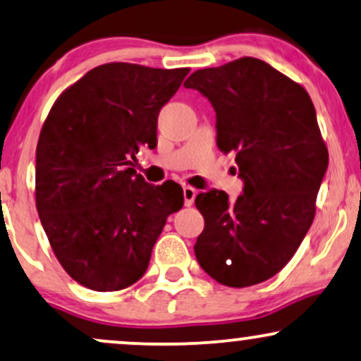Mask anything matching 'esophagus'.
Masks as SVG:
<instances>
[{
    "label": "esophagus",
    "mask_w": 361,
    "mask_h": 361,
    "mask_svg": "<svg viewBox=\"0 0 361 361\" xmlns=\"http://www.w3.org/2000/svg\"><path fill=\"white\" fill-rule=\"evenodd\" d=\"M195 197H197V190L192 188V186H185V188H183L185 207H192L193 202H195Z\"/></svg>",
    "instance_id": "obj_1"
}]
</instances>
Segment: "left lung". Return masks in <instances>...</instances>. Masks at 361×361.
I'll return each instance as SVG.
<instances>
[{"instance_id":"1","label":"left lung","mask_w":361,"mask_h":361,"mask_svg":"<svg viewBox=\"0 0 361 361\" xmlns=\"http://www.w3.org/2000/svg\"><path fill=\"white\" fill-rule=\"evenodd\" d=\"M210 101L216 146L235 154L244 190L200 193L205 228L195 244L216 282L247 288L276 276L296 254L316 212L328 149L310 94L259 59L193 72L183 84Z\"/></svg>"}]
</instances>
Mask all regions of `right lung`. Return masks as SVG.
<instances>
[{"instance_id":"right-lung-1","label":"right lung","mask_w":361,"mask_h":361,"mask_svg":"<svg viewBox=\"0 0 361 361\" xmlns=\"http://www.w3.org/2000/svg\"><path fill=\"white\" fill-rule=\"evenodd\" d=\"M188 68L104 63L56 99L37 146V210L67 274L92 290L145 276L168 215L183 207L178 183L149 185L131 168L154 149L161 107Z\"/></svg>"}]
</instances>
